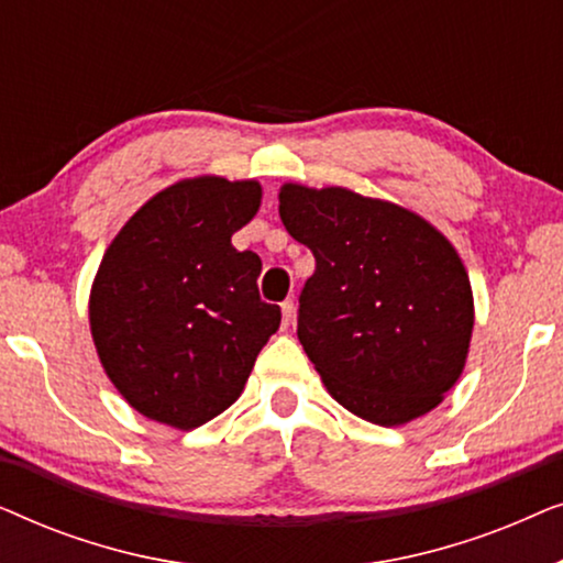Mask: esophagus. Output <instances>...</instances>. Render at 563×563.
Returning <instances> with one entry per match:
<instances>
[{
  "label": "esophagus",
  "mask_w": 563,
  "mask_h": 563,
  "mask_svg": "<svg viewBox=\"0 0 563 563\" xmlns=\"http://www.w3.org/2000/svg\"><path fill=\"white\" fill-rule=\"evenodd\" d=\"M295 312H297V305L295 299H284L282 302V314H284V325H289L291 320H295Z\"/></svg>",
  "instance_id": "obj_1"
}]
</instances>
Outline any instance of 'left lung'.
<instances>
[{"label":"left lung","instance_id":"8db88e82","mask_svg":"<svg viewBox=\"0 0 563 563\" xmlns=\"http://www.w3.org/2000/svg\"><path fill=\"white\" fill-rule=\"evenodd\" d=\"M279 214L314 256L297 335L330 397L384 428L441 405L474 330L472 282L449 238L345 187L284 184Z\"/></svg>","mask_w":563,"mask_h":563}]
</instances>
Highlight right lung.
I'll use <instances>...</instances> for the list:
<instances>
[{
  "instance_id": "1",
  "label": "right lung",
  "mask_w": 563,
  "mask_h": 563,
  "mask_svg": "<svg viewBox=\"0 0 563 563\" xmlns=\"http://www.w3.org/2000/svg\"><path fill=\"white\" fill-rule=\"evenodd\" d=\"M261 207V184L181 179L114 235L89 295L104 374L145 418L191 430L241 397L279 305L258 297L261 258L230 238Z\"/></svg>"
}]
</instances>
